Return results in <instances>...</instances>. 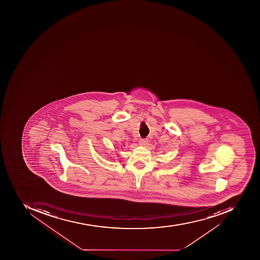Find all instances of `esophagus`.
<instances>
[{
  "instance_id": "34e87169",
  "label": "esophagus",
  "mask_w": 260,
  "mask_h": 260,
  "mask_svg": "<svg viewBox=\"0 0 260 260\" xmlns=\"http://www.w3.org/2000/svg\"><path fill=\"white\" fill-rule=\"evenodd\" d=\"M139 144L142 145V146H146L148 144V140L146 138H142V139H140V141H139Z\"/></svg>"
}]
</instances>
